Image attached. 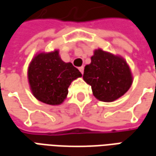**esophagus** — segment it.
<instances>
[{"mask_svg":"<svg viewBox=\"0 0 156 156\" xmlns=\"http://www.w3.org/2000/svg\"><path fill=\"white\" fill-rule=\"evenodd\" d=\"M78 69H79V71L81 72V73L83 74V70H84V68H83V67L82 66V67H80V68H78Z\"/></svg>","mask_w":156,"mask_h":156,"instance_id":"obj_1","label":"esophagus"}]
</instances>
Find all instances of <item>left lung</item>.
Instances as JSON below:
<instances>
[{"label": "left lung", "instance_id": "left-lung-1", "mask_svg": "<svg viewBox=\"0 0 156 156\" xmlns=\"http://www.w3.org/2000/svg\"><path fill=\"white\" fill-rule=\"evenodd\" d=\"M83 80L91 86L96 98L113 102L129 89L133 78L129 65L119 56L97 49L91 57V63L86 65Z\"/></svg>", "mask_w": 156, "mask_h": 156}]
</instances>
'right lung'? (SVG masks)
Here are the masks:
<instances>
[{
    "label": "right lung",
    "mask_w": 156,
    "mask_h": 156,
    "mask_svg": "<svg viewBox=\"0 0 156 156\" xmlns=\"http://www.w3.org/2000/svg\"><path fill=\"white\" fill-rule=\"evenodd\" d=\"M32 94L50 105H61L67 98L69 85L82 73L72 64L64 62L58 50L41 52L32 58L27 71Z\"/></svg>",
    "instance_id": "right-lung-1"
}]
</instances>
